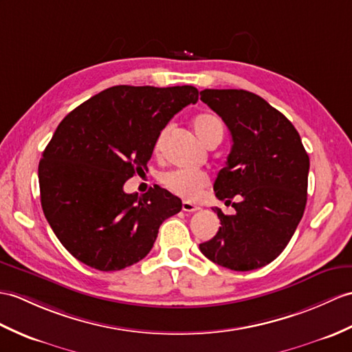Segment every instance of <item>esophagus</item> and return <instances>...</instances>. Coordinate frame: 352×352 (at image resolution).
<instances>
[{
    "mask_svg": "<svg viewBox=\"0 0 352 352\" xmlns=\"http://www.w3.org/2000/svg\"><path fill=\"white\" fill-rule=\"evenodd\" d=\"M183 211H186V213H195V211L201 210L198 206H195V204L192 202H183Z\"/></svg>",
    "mask_w": 352,
    "mask_h": 352,
    "instance_id": "obj_1",
    "label": "esophagus"
}]
</instances>
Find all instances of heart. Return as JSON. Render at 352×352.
I'll return each mask as SVG.
<instances>
[{
  "label": "heart",
  "mask_w": 352,
  "mask_h": 352,
  "mask_svg": "<svg viewBox=\"0 0 352 352\" xmlns=\"http://www.w3.org/2000/svg\"><path fill=\"white\" fill-rule=\"evenodd\" d=\"M193 129L195 133L206 145L216 141V139L222 141L223 126L220 120L211 113H201V116L195 117ZM160 179L166 189L189 201L198 199L208 184V177L206 174L189 169L169 170V173L163 174Z\"/></svg>",
  "instance_id": "1"
}]
</instances>
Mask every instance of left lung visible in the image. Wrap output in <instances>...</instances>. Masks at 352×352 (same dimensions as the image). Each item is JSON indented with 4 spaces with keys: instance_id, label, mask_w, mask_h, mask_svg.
<instances>
[{
    "instance_id": "8db88e82",
    "label": "left lung",
    "mask_w": 352,
    "mask_h": 352,
    "mask_svg": "<svg viewBox=\"0 0 352 352\" xmlns=\"http://www.w3.org/2000/svg\"><path fill=\"white\" fill-rule=\"evenodd\" d=\"M201 100L225 121L232 136L226 166L214 192L235 214L213 208L220 226L199 249L234 272L272 263L287 248L305 213L309 156L300 135L282 112L246 89H204Z\"/></svg>"
}]
</instances>
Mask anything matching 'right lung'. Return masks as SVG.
<instances>
[{"mask_svg":"<svg viewBox=\"0 0 352 352\" xmlns=\"http://www.w3.org/2000/svg\"><path fill=\"white\" fill-rule=\"evenodd\" d=\"M198 89L117 85L96 94L56 127L38 163L40 201L56 239L100 272H117L148 255L163 220L182 199L154 186L138 196L122 186L146 163L177 112Z\"/></svg>","mask_w":352,"mask_h":352,"instance_id":"add662e5","label":"right lung"}]
</instances>
